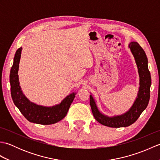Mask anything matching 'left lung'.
<instances>
[{
	"label": "left lung",
	"mask_w": 160,
	"mask_h": 160,
	"mask_svg": "<svg viewBox=\"0 0 160 160\" xmlns=\"http://www.w3.org/2000/svg\"><path fill=\"white\" fill-rule=\"evenodd\" d=\"M128 47L136 62L140 77L138 96L130 109L122 115L108 117L99 111L92 95H90V105L95 119L101 124L108 127H126L133 124L147 107L150 99L151 77L148 68L147 55L137 42H131Z\"/></svg>",
	"instance_id": "left-lung-1"
}]
</instances>
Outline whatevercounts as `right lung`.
I'll use <instances>...</instances> for the list:
<instances>
[{
    "label": "right lung",
    "instance_id": "add662e5",
    "mask_svg": "<svg viewBox=\"0 0 160 160\" xmlns=\"http://www.w3.org/2000/svg\"><path fill=\"white\" fill-rule=\"evenodd\" d=\"M22 49V47H20L16 51L10 71L9 82L13 103L24 117L30 122L43 125L55 124L66 116L76 93L69 94L60 104L52 107H43L29 100L20 88L18 75Z\"/></svg>",
    "mask_w": 160,
    "mask_h": 160
}]
</instances>
